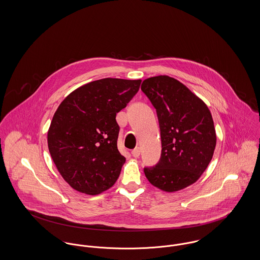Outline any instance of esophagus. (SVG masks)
I'll return each mask as SVG.
<instances>
[{
    "instance_id": "obj_1",
    "label": "esophagus",
    "mask_w": 260,
    "mask_h": 260,
    "mask_svg": "<svg viewBox=\"0 0 260 260\" xmlns=\"http://www.w3.org/2000/svg\"><path fill=\"white\" fill-rule=\"evenodd\" d=\"M132 155H133L135 158H138V156L140 155V148H139V147H136V148L132 151Z\"/></svg>"
}]
</instances>
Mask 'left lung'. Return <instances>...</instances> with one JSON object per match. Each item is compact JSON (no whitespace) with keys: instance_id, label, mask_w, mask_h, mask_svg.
<instances>
[{"instance_id":"1","label":"left lung","mask_w":260,"mask_h":260,"mask_svg":"<svg viewBox=\"0 0 260 260\" xmlns=\"http://www.w3.org/2000/svg\"><path fill=\"white\" fill-rule=\"evenodd\" d=\"M141 90L156 109L161 157L144 167L149 183L168 192L196 183L209 165L216 146L213 119L206 104L179 80L158 76L143 80Z\"/></svg>"}]
</instances>
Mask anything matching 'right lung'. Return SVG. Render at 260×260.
Segmentation results:
<instances>
[{"label": "right lung", "instance_id": "add662e5", "mask_svg": "<svg viewBox=\"0 0 260 260\" xmlns=\"http://www.w3.org/2000/svg\"><path fill=\"white\" fill-rule=\"evenodd\" d=\"M141 80L103 78L68 95L48 131L51 157L77 191L98 194L118 180L125 158L118 150L117 113L138 93Z\"/></svg>", "mask_w": 260, "mask_h": 260}]
</instances>
